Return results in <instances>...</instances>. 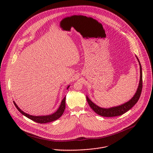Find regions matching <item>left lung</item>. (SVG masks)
Masks as SVG:
<instances>
[{
    "label": "left lung",
    "instance_id": "8db88e82",
    "mask_svg": "<svg viewBox=\"0 0 153 153\" xmlns=\"http://www.w3.org/2000/svg\"><path fill=\"white\" fill-rule=\"evenodd\" d=\"M137 60L139 62V65H140V82H139L137 90L135 95L134 96V97L129 101H128V102H126L122 105L106 109V108H102L98 106L97 105L94 104L93 102H92L88 99V97L86 96L87 102H88L90 106L92 108V110L95 113H96V114H97L98 115H100L101 116L110 117L120 116V115H122L123 114L125 113L126 112H127L137 102V101L139 100V99L140 98L141 93H142V86H143L142 83L143 82H142V72L141 65L140 63V62H139L138 58H137Z\"/></svg>",
    "mask_w": 153,
    "mask_h": 153
}]
</instances>
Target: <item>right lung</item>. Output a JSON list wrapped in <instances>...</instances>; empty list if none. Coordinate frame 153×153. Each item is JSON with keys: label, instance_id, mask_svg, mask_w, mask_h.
I'll return each instance as SVG.
<instances>
[{"label": "right lung", "instance_id": "right-lung-1", "mask_svg": "<svg viewBox=\"0 0 153 153\" xmlns=\"http://www.w3.org/2000/svg\"><path fill=\"white\" fill-rule=\"evenodd\" d=\"M69 86H68L67 89L69 88ZM65 99H66V97H64L63 99L62 100V102H61V104L59 108V109L57 110V111L56 112H55L54 113H53V114L51 115H48V116H31V115H29L25 113H24V111H22L17 106V105L16 104V103L14 102V104L15 105V106L16 107V108L18 110V111H19V112L20 113L22 114L23 115H24L25 116H26L27 117H28V119L37 122V123H48V122H53V121H54L57 119H58L60 117L62 116V115L63 114V112H64V110L65 109Z\"/></svg>", "mask_w": 153, "mask_h": 153}]
</instances>
